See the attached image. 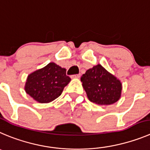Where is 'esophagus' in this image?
Here are the masks:
<instances>
[{"mask_svg": "<svg viewBox=\"0 0 150 150\" xmlns=\"http://www.w3.org/2000/svg\"><path fill=\"white\" fill-rule=\"evenodd\" d=\"M81 77V75L78 74V75H72V78H79Z\"/></svg>", "mask_w": 150, "mask_h": 150, "instance_id": "esophagus-1", "label": "esophagus"}]
</instances>
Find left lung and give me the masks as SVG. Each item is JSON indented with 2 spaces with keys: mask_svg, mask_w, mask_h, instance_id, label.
<instances>
[{
  "mask_svg": "<svg viewBox=\"0 0 150 150\" xmlns=\"http://www.w3.org/2000/svg\"><path fill=\"white\" fill-rule=\"evenodd\" d=\"M87 98L98 105H110L119 100L122 83L100 64L86 71L81 78Z\"/></svg>",
  "mask_w": 150,
  "mask_h": 150,
  "instance_id": "1",
  "label": "left lung"
}]
</instances>
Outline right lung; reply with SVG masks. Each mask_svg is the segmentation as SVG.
Returning <instances> with one entry per match:
<instances>
[{"label":"right lung","mask_w":150,"mask_h":150,"mask_svg":"<svg viewBox=\"0 0 150 150\" xmlns=\"http://www.w3.org/2000/svg\"><path fill=\"white\" fill-rule=\"evenodd\" d=\"M66 69L51 62L28 75L25 83L26 92L40 103H50L59 97L71 81Z\"/></svg>","instance_id":"right-lung-1"}]
</instances>
